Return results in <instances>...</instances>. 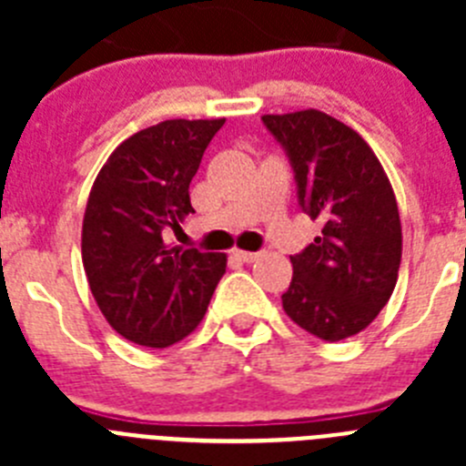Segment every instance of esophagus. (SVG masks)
Instances as JSON below:
<instances>
[{
    "label": "esophagus",
    "instance_id": "esophagus-1",
    "mask_svg": "<svg viewBox=\"0 0 466 466\" xmlns=\"http://www.w3.org/2000/svg\"><path fill=\"white\" fill-rule=\"evenodd\" d=\"M233 257L240 258V261H245V263H252V261H257V258L261 257V254H258V252H247V249H233Z\"/></svg>",
    "mask_w": 466,
    "mask_h": 466
}]
</instances>
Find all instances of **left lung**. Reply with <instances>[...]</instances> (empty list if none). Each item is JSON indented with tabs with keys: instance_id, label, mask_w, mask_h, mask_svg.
<instances>
[{
	"instance_id": "1",
	"label": "left lung",
	"mask_w": 466,
	"mask_h": 466,
	"mask_svg": "<svg viewBox=\"0 0 466 466\" xmlns=\"http://www.w3.org/2000/svg\"><path fill=\"white\" fill-rule=\"evenodd\" d=\"M261 118L289 156L300 208L322 221V236L291 257L284 312L317 339H350L376 319L399 278L392 184L364 137L339 118L317 109Z\"/></svg>"
}]
</instances>
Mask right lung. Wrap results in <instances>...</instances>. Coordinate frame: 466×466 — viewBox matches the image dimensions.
<instances>
[{"label": "right lung", "mask_w": 466, "mask_h": 466, "mask_svg": "<svg viewBox=\"0 0 466 466\" xmlns=\"http://www.w3.org/2000/svg\"><path fill=\"white\" fill-rule=\"evenodd\" d=\"M224 121L144 127L111 151L90 188L81 228L90 291L111 329L144 348L187 339L226 273V254L163 240L193 212L188 184Z\"/></svg>", "instance_id": "obj_1"}]
</instances>
